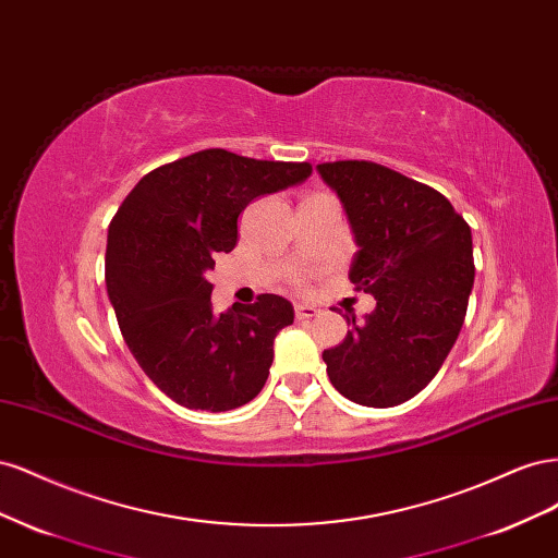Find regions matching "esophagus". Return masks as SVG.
Wrapping results in <instances>:
<instances>
[{
  "mask_svg": "<svg viewBox=\"0 0 558 558\" xmlns=\"http://www.w3.org/2000/svg\"><path fill=\"white\" fill-rule=\"evenodd\" d=\"M293 312H295V318H298V320H302V318H312V316H316V314H318V310H316V307H312V305H295V307H293Z\"/></svg>",
  "mask_w": 558,
  "mask_h": 558,
  "instance_id": "34e87169",
  "label": "esophagus"
}]
</instances>
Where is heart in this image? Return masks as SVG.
I'll use <instances>...</instances> for the list:
<instances>
[{"instance_id": "heart-1", "label": "heart", "mask_w": 558, "mask_h": 558, "mask_svg": "<svg viewBox=\"0 0 558 558\" xmlns=\"http://www.w3.org/2000/svg\"><path fill=\"white\" fill-rule=\"evenodd\" d=\"M302 283H305V277H302V275H293V286H298V289H300Z\"/></svg>"}]
</instances>
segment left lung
Wrapping results in <instances>:
<instances>
[{
	"label": "left lung",
	"instance_id": "obj_1",
	"mask_svg": "<svg viewBox=\"0 0 558 558\" xmlns=\"http://www.w3.org/2000/svg\"><path fill=\"white\" fill-rule=\"evenodd\" d=\"M340 195L356 244L349 279L375 312L324 351L332 386L365 408L414 398L442 367L475 283L465 218L430 185L369 160L318 165Z\"/></svg>",
	"mask_w": 558,
	"mask_h": 558
}]
</instances>
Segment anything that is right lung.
<instances>
[{"mask_svg": "<svg viewBox=\"0 0 558 558\" xmlns=\"http://www.w3.org/2000/svg\"><path fill=\"white\" fill-rule=\"evenodd\" d=\"M310 174V162L205 148L142 177L111 218L105 279L118 326L146 377L183 408L228 412L265 386L291 302L263 293L216 314L207 275L238 244L251 199Z\"/></svg>", "mask_w": 558, "mask_h": 558, "instance_id": "1", "label": "right lung"}]
</instances>
